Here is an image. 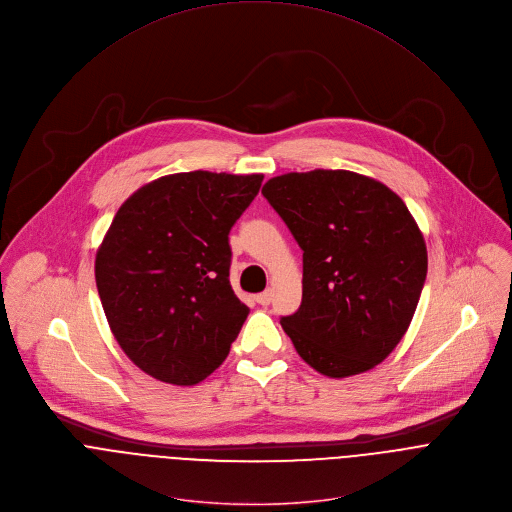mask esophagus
Here are the masks:
<instances>
[{
	"label": "esophagus",
	"instance_id": "esophagus-1",
	"mask_svg": "<svg viewBox=\"0 0 512 512\" xmlns=\"http://www.w3.org/2000/svg\"><path fill=\"white\" fill-rule=\"evenodd\" d=\"M271 299H273V293H271V289H267V291H263V293H259L257 297H255V301L259 303V305H269L271 303Z\"/></svg>",
	"mask_w": 512,
	"mask_h": 512
}]
</instances>
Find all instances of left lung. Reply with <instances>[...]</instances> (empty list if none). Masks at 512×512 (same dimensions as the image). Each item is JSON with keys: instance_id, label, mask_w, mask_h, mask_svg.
<instances>
[{"instance_id": "obj_1", "label": "left lung", "mask_w": 512, "mask_h": 512, "mask_svg": "<svg viewBox=\"0 0 512 512\" xmlns=\"http://www.w3.org/2000/svg\"><path fill=\"white\" fill-rule=\"evenodd\" d=\"M303 251V297L281 327L315 372L350 378L382 364L410 327L428 271L404 201L352 170L287 173L263 187Z\"/></svg>"}]
</instances>
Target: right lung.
Instances as JSON below:
<instances>
[{
    "instance_id": "right-lung-1",
    "label": "right lung",
    "mask_w": 512,
    "mask_h": 512,
    "mask_svg": "<svg viewBox=\"0 0 512 512\" xmlns=\"http://www.w3.org/2000/svg\"><path fill=\"white\" fill-rule=\"evenodd\" d=\"M263 175L160 177L116 211L94 261L118 346L144 374L195 386L229 356L249 307L229 281V231Z\"/></svg>"
}]
</instances>
